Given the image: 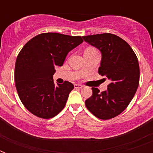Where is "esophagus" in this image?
<instances>
[{"label":"esophagus","mask_w":153,"mask_h":153,"mask_svg":"<svg viewBox=\"0 0 153 153\" xmlns=\"http://www.w3.org/2000/svg\"><path fill=\"white\" fill-rule=\"evenodd\" d=\"M82 87V85H79V84H74V88H78V89H80Z\"/></svg>","instance_id":"1"}]
</instances>
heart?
Listing matches in <instances>:
<instances>
[{"mask_svg":"<svg viewBox=\"0 0 153 153\" xmlns=\"http://www.w3.org/2000/svg\"><path fill=\"white\" fill-rule=\"evenodd\" d=\"M88 49H93V48H88Z\"/></svg>","mask_w":153,"mask_h":153,"instance_id":"heart-1","label":"heart"}]
</instances>
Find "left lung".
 Segmentation results:
<instances>
[{
  "label": "left lung",
  "mask_w": 153,
  "mask_h": 153,
  "mask_svg": "<svg viewBox=\"0 0 153 153\" xmlns=\"http://www.w3.org/2000/svg\"><path fill=\"white\" fill-rule=\"evenodd\" d=\"M83 39L101 51L98 74L110 81L106 91L100 92L98 88H92L93 94L85 102L86 106L98 118H114L127 108L137 90V57L129 44L116 35H91L83 36Z\"/></svg>",
  "instance_id": "obj_1"
}]
</instances>
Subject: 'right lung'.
Here are the masks:
<instances>
[{"label": "right lung", "mask_w": 153, "mask_h": 153, "mask_svg": "<svg viewBox=\"0 0 153 153\" xmlns=\"http://www.w3.org/2000/svg\"><path fill=\"white\" fill-rule=\"evenodd\" d=\"M82 42L81 36L48 32L33 37L20 50L16 61V88L23 105L35 116L51 118L64 108L74 85L67 81L55 85V67L62 66L68 52Z\"/></svg>", "instance_id": "1"}]
</instances>
